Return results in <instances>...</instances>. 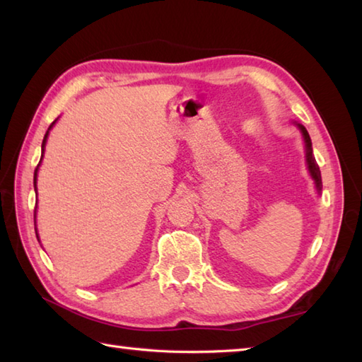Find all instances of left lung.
Instances as JSON below:
<instances>
[{
	"label": "left lung",
	"mask_w": 362,
	"mask_h": 362,
	"mask_svg": "<svg viewBox=\"0 0 362 362\" xmlns=\"http://www.w3.org/2000/svg\"><path fill=\"white\" fill-rule=\"evenodd\" d=\"M298 127H300V130H301L303 136H304V143H306V161H308L309 173H310V175H313V179L315 180L317 189L320 191L322 189V175H320V169H318V165H317L315 157H314V153H313V143H310V136H309L308 130L304 129L303 125L298 124Z\"/></svg>",
	"instance_id": "8db88e82"
}]
</instances>
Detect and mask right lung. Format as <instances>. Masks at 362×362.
<instances>
[{
    "mask_svg": "<svg viewBox=\"0 0 362 362\" xmlns=\"http://www.w3.org/2000/svg\"><path fill=\"white\" fill-rule=\"evenodd\" d=\"M54 122H56V120H54ZM54 122H52V125H49V127H48V130H49V129H52V127H53V124H54ZM48 130H47V133H45V136H44V141H42V155H44V147H45V143H47ZM39 165H40V163H39ZM39 165H37V168H39ZM37 168H35V171H34V189H35V179H37ZM34 218H35V210H34ZM35 235H37V233H35Z\"/></svg>",
    "mask_w": 362,
    "mask_h": 362,
    "instance_id": "add662e5",
    "label": "right lung"
}]
</instances>
